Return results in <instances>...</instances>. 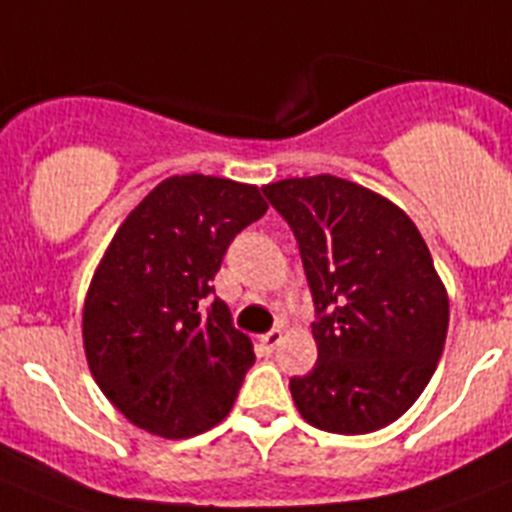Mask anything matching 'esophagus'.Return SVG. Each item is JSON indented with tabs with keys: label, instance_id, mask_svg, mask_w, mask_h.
Masks as SVG:
<instances>
[{
	"label": "esophagus",
	"instance_id": "esophagus-1",
	"mask_svg": "<svg viewBox=\"0 0 512 512\" xmlns=\"http://www.w3.org/2000/svg\"><path fill=\"white\" fill-rule=\"evenodd\" d=\"M281 340H283V330H270L260 337L262 348L268 350V353H273V350L281 345Z\"/></svg>",
	"mask_w": 512,
	"mask_h": 512
}]
</instances>
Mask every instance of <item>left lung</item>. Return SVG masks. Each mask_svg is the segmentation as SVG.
<instances>
[{
    "mask_svg": "<svg viewBox=\"0 0 512 512\" xmlns=\"http://www.w3.org/2000/svg\"><path fill=\"white\" fill-rule=\"evenodd\" d=\"M291 226L317 322V366L293 376L301 417L363 435L410 410L441 361L448 296L410 216L335 175L262 188Z\"/></svg>",
    "mask_w": 512,
    "mask_h": 512,
    "instance_id": "obj_1",
    "label": "left lung"
}]
</instances>
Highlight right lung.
Segmentation results:
<instances>
[{"label": "right lung", "mask_w": 512, "mask_h": 512, "mask_svg": "<svg viewBox=\"0 0 512 512\" xmlns=\"http://www.w3.org/2000/svg\"><path fill=\"white\" fill-rule=\"evenodd\" d=\"M265 211L255 185L175 175L115 231L84 301L82 337L97 386L133 425L190 438L229 415L255 350L211 281Z\"/></svg>", "instance_id": "obj_1"}]
</instances>
